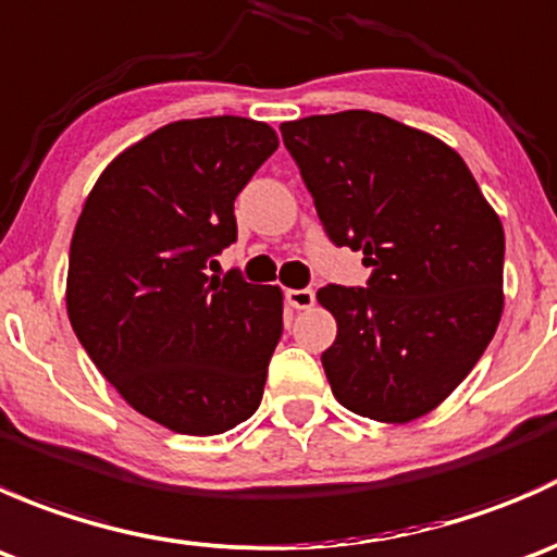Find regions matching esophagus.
I'll return each mask as SVG.
<instances>
[{"instance_id": "esophagus-1", "label": "esophagus", "mask_w": 557, "mask_h": 557, "mask_svg": "<svg viewBox=\"0 0 557 557\" xmlns=\"http://www.w3.org/2000/svg\"><path fill=\"white\" fill-rule=\"evenodd\" d=\"M285 299H288L290 307L296 310H310L314 305V290L312 288H290L285 290Z\"/></svg>"}]
</instances>
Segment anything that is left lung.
<instances>
[{
    "mask_svg": "<svg viewBox=\"0 0 557 557\" xmlns=\"http://www.w3.org/2000/svg\"><path fill=\"white\" fill-rule=\"evenodd\" d=\"M325 237L363 252L367 288L325 285L320 356L342 407L407 423L440 407L491 345L504 307V228L453 148L369 110L280 126Z\"/></svg>",
    "mask_w": 557,
    "mask_h": 557,
    "instance_id": "8db88e82",
    "label": "left lung"
}]
</instances>
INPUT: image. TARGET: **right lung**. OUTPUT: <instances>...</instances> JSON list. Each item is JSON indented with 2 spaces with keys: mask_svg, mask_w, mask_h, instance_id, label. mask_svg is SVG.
Listing matches in <instances>:
<instances>
[{
  "mask_svg": "<svg viewBox=\"0 0 557 557\" xmlns=\"http://www.w3.org/2000/svg\"><path fill=\"white\" fill-rule=\"evenodd\" d=\"M274 150L250 117L170 123L107 166L77 218L72 329L107 383L177 434H223L261 404L280 288L210 272L237 243L234 199Z\"/></svg>",
  "mask_w": 557,
  "mask_h": 557,
  "instance_id": "obj_1",
  "label": "right lung"
}]
</instances>
